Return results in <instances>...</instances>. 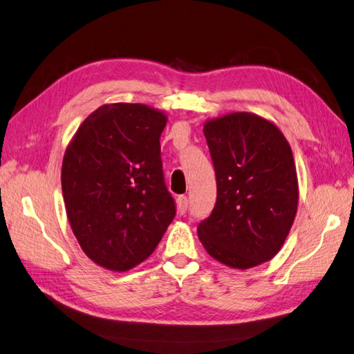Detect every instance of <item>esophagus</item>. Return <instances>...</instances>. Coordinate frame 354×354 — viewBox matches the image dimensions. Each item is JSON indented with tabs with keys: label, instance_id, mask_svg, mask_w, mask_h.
I'll use <instances>...</instances> for the list:
<instances>
[{
	"label": "esophagus",
	"instance_id": "esophagus-1",
	"mask_svg": "<svg viewBox=\"0 0 354 354\" xmlns=\"http://www.w3.org/2000/svg\"><path fill=\"white\" fill-rule=\"evenodd\" d=\"M176 207H178V214L184 216L187 212V207H188V199L187 196H179L176 199Z\"/></svg>",
	"mask_w": 354,
	"mask_h": 354
}]
</instances>
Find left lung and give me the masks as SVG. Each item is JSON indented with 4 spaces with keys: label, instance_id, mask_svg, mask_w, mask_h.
Here are the masks:
<instances>
[{
    "label": "left lung",
    "instance_id": "8db88e82",
    "mask_svg": "<svg viewBox=\"0 0 354 354\" xmlns=\"http://www.w3.org/2000/svg\"><path fill=\"white\" fill-rule=\"evenodd\" d=\"M203 134L217 202L197 236L227 267L264 264L282 249L297 214L299 180L288 140L273 122L248 111L208 119Z\"/></svg>",
    "mask_w": 354,
    "mask_h": 354
}]
</instances>
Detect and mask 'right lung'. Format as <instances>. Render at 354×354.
<instances>
[{
  "instance_id": "right-lung-1",
  "label": "right lung",
  "mask_w": 354,
  "mask_h": 354,
  "mask_svg": "<svg viewBox=\"0 0 354 354\" xmlns=\"http://www.w3.org/2000/svg\"><path fill=\"white\" fill-rule=\"evenodd\" d=\"M166 113L145 104H105L66 147L62 190L69 225L95 264L128 271L155 250L174 220L162 176Z\"/></svg>"
}]
</instances>
